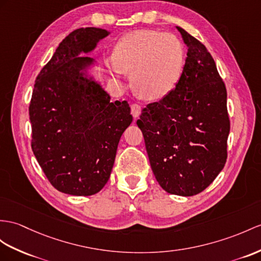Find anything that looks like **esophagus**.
<instances>
[{"mask_svg":"<svg viewBox=\"0 0 261 261\" xmlns=\"http://www.w3.org/2000/svg\"><path fill=\"white\" fill-rule=\"evenodd\" d=\"M141 106H139L138 104H133L130 106V112H132V115L134 116L135 118H137L139 115H141Z\"/></svg>","mask_w":261,"mask_h":261,"instance_id":"obj_1","label":"esophagus"}]
</instances>
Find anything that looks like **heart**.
I'll use <instances>...</instances> for the list:
<instances>
[{"instance_id":"heart-1","label":"heart","mask_w":261,"mask_h":261,"mask_svg":"<svg viewBox=\"0 0 261 261\" xmlns=\"http://www.w3.org/2000/svg\"><path fill=\"white\" fill-rule=\"evenodd\" d=\"M185 64V48L176 35L139 30L118 40L110 67L118 76L132 73V84L139 96L157 100L178 85Z\"/></svg>"}]
</instances>
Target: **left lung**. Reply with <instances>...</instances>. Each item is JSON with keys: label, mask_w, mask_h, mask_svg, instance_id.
<instances>
[{"label": "left lung", "mask_w": 261, "mask_h": 261, "mask_svg": "<svg viewBox=\"0 0 261 261\" xmlns=\"http://www.w3.org/2000/svg\"><path fill=\"white\" fill-rule=\"evenodd\" d=\"M188 47L175 90L143 109L141 128L155 178L178 196L201 193L227 160L230 130L225 83L204 44L177 27Z\"/></svg>", "instance_id": "8db88e82"}]
</instances>
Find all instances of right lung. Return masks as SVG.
<instances>
[{"label": "right lung", "mask_w": 261, "mask_h": 261, "mask_svg": "<svg viewBox=\"0 0 261 261\" xmlns=\"http://www.w3.org/2000/svg\"><path fill=\"white\" fill-rule=\"evenodd\" d=\"M110 34L77 29L56 48L36 77L30 103L32 150L48 181L59 192L91 196L105 186L120 136L133 122L126 100L111 97L87 68L90 53Z\"/></svg>", "instance_id": "obj_1"}]
</instances>
